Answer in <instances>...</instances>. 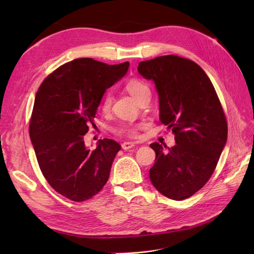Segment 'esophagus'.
I'll return each instance as SVG.
<instances>
[{
  "label": "esophagus",
  "mask_w": 254,
  "mask_h": 254,
  "mask_svg": "<svg viewBox=\"0 0 254 254\" xmlns=\"http://www.w3.org/2000/svg\"><path fill=\"white\" fill-rule=\"evenodd\" d=\"M134 146H135V144L132 143V142H124V143L122 144V148H123L124 150H127V149H130V148H132V147H134Z\"/></svg>",
  "instance_id": "1"
}]
</instances>
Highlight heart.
Returning a JSON list of instances; mask_svg holds the SVG:
<instances>
[{"label":"heart","instance_id":"heart-1","mask_svg":"<svg viewBox=\"0 0 254 254\" xmlns=\"http://www.w3.org/2000/svg\"><path fill=\"white\" fill-rule=\"evenodd\" d=\"M126 89L127 90V93L130 94L136 101L139 99V97H141L145 93V91L149 90L146 84H144L143 82H141V80L135 79V78L127 80V82L126 83ZM110 107H111V97H110V95H106L101 102V109L105 112H107L110 110ZM120 132L126 133L130 136H136L137 135V127L135 126H123L120 128Z\"/></svg>","mask_w":254,"mask_h":254}]
</instances>
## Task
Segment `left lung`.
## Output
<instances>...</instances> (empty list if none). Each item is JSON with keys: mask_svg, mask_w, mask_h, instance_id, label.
I'll return each instance as SVG.
<instances>
[{"mask_svg": "<svg viewBox=\"0 0 254 254\" xmlns=\"http://www.w3.org/2000/svg\"><path fill=\"white\" fill-rule=\"evenodd\" d=\"M138 73L153 80L159 98V119L175 134L167 148L150 144L155 164L153 186L176 201L192 196L216 168L227 141V121L214 86L203 68L178 56L138 63Z\"/></svg>", "mask_w": 254, "mask_h": 254, "instance_id": "left-lung-1", "label": "left lung"}]
</instances>
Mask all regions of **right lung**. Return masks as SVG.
Returning a JSON list of instances; mask_svg holds the SVG:
<instances>
[{
  "label": "right lung",
  "mask_w": 254,
  "mask_h": 254,
  "mask_svg": "<svg viewBox=\"0 0 254 254\" xmlns=\"http://www.w3.org/2000/svg\"><path fill=\"white\" fill-rule=\"evenodd\" d=\"M130 63L109 64L90 58L63 64L40 85L35 98L29 135L48 183L61 195L83 202L109 179L120 144L99 139L86 147L84 135L105 91L127 74Z\"/></svg>",
  "instance_id": "add662e5"
}]
</instances>
